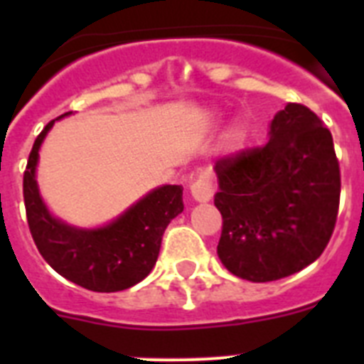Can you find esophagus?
I'll return each mask as SVG.
<instances>
[{
  "label": "esophagus",
  "mask_w": 364,
  "mask_h": 364,
  "mask_svg": "<svg viewBox=\"0 0 364 364\" xmlns=\"http://www.w3.org/2000/svg\"><path fill=\"white\" fill-rule=\"evenodd\" d=\"M191 195L197 202H210L215 195V186L211 178L208 176H200L191 184Z\"/></svg>",
  "instance_id": "1"
}]
</instances>
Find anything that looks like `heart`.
Instances as JSON below:
<instances>
[{
  "label": "heart",
  "mask_w": 364,
  "mask_h": 364,
  "mask_svg": "<svg viewBox=\"0 0 364 364\" xmlns=\"http://www.w3.org/2000/svg\"><path fill=\"white\" fill-rule=\"evenodd\" d=\"M240 134H242V133H240V131H237V136H240Z\"/></svg>",
  "instance_id": "obj_1"
}]
</instances>
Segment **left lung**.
<instances>
[{"mask_svg": "<svg viewBox=\"0 0 364 364\" xmlns=\"http://www.w3.org/2000/svg\"><path fill=\"white\" fill-rule=\"evenodd\" d=\"M215 173L217 253L228 272L269 282L319 259L336 228L341 171L332 133L314 111L288 104L264 146L224 156Z\"/></svg>", "mask_w": 364, "mask_h": 364, "instance_id": "left-lung-1", "label": "left lung"}]
</instances>
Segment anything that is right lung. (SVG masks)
<instances>
[{
	"label": "right lung",
	"mask_w": 364,
	"mask_h": 364,
	"mask_svg": "<svg viewBox=\"0 0 364 364\" xmlns=\"http://www.w3.org/2000/svg\"><path fill=\"white\" fill-rule=\"evenodd\" d=\"M54 122L38 134L23 173L25 211L34 244L53 269L85 290H127L144 281L156 264L167 224L184 210L182 186L153 189L104 228L69 226L49 213L36 184L38 151Z\"/></svg>",
	"instance_id": "1"
}]
</instances>
